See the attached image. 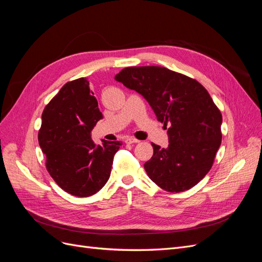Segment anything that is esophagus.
<instances>
[{
	"label": "esophagus",
	"mask_w": 262,
	"mask_h": 262,
	"mask_svg": "<svg viewBox=\"0 0 262 262\" xmlns=\"http://www.w3.org/2000/svg\"><path fill=\"white\" fill-rule=\"evenodd\" d=\"M124 142L125 143H128V144H132V143H139V140H137L136 138H133V137H126L125 139H124Z\"/></svg>",
	"instance_id": "esophagus-1"
}]
</instances>
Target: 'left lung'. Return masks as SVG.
Listing matches in <instances>:
<instances>
[{"instance_id": "8db88e82", "label": "left lung", "mask_w": 262, "mask_h": 262, "mask_svg": "<svg viewBox=\"0 0 262 262\" xmlns=\"http://www.w3.org/2000/svg\"><path fill=\"white\" fill-rule=\"evenodd\" d=\"M115 80L138 92L157 120L169 125L168 147L152 143L144 164L150 180L169 192L194 187L211 169L222 142V114L204 87L163 67H130Z\"/></svg>"}]
</instances>
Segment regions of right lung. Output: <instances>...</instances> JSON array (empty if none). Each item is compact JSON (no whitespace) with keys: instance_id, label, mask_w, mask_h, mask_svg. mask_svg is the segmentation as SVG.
I'll use <instances>...</instances> for the list:
<instances>
[{"instance_id":"right-lung-1","label":"right lung","mask_w":262,"mask_h":262,"mask_svg":"<svg viewBox=\"0 0 262 262\" xmlns=\"http://www.w3.org/2000/svg\"><path fill=\"white\" fill-rule=\"evenodd\" d=\"M85 77L68 82L42 113L38 133L46 167L66 192L93 195L106 185L120 141L94 143L91 132L102 119L97 99Z\"/></svg>"}]
</instances>
